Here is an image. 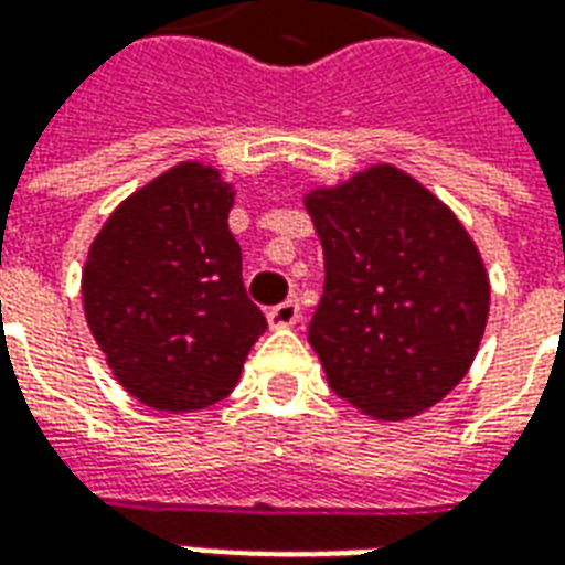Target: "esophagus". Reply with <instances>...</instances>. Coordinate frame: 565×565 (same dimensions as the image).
I'll use <instances>...</instances> for the list:
<instances>
[{
	"instance_id": "34e87169",
	"label": "esophagus",
	"mask_w": 565,
	"mask_h": 565,
	"mask_svg": "<svg viewBox=\"0 0 565 565\" xmlns=\"http://www.w3.org/2000/svg\"><path fill=\"white\" fill-rule=\"evenodd\" d=\"M299 315H302L299 302H296V299H287V302H281V306L269 308V327H271V330H284V327H294L296 320H299Z\"/></svg>"
}]
</instances>
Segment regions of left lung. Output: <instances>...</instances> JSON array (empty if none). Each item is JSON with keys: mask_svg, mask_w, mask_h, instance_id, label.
Returning <instances> with one entry per match:
<instances>
[{"mask_svg": "<svg viewBox=\"0 0 565 565\" xmlns=\"http://www.w3.org/2000/svg\"><path fill=\"white\" fill-rule=\"evenodd\" d=\"M306 209L327 269L308 342L332 393L375 420L445 399L472 366L490 311L466 226L396 166L311 190Z\"/></svg>", "mask_w": 565, "mask_h": 565, "instance_id": "left-lung-1", "label": "left lung"}]
</instances>
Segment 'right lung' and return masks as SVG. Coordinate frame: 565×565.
Here are the masks:
<instances>
[{
    "label": "right lung",
    "mask_w": 565,
    "mask_h": 565,
    "mask_svg": "<svg viewBox=\"0 0 565 565\" xmlns=\"http://www.w3.org/2000/svg\"><path fill=\"white\" fill-rule=\"evenodd\" d=\"M233 199L217 169L178 162L117 205L84 263L93 339L124 391L157 412L221 403L266 332L242 284Z\"/></svg>",
    "instance_id": "add662e5"
}]
</instances>
